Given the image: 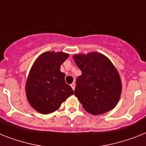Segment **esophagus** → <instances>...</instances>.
Instances as JSON below:
<instances>
[{
  "label": "esophagus",
  "instance_id": "obj_1",
  "mask_svg": "<svg viewBox=\"0 0 146 146\" xmlns=\"http://www.w3.org/2000/svg\"><path fill=\"white\" fill-rule=\"evenodd\" d=\"M70 86H71V88H73V90L75 89V87H76L75 82H73V83H72V84H71V85H70Z\"/></svg>",
  "mask_w": 146,
  "mask_h": 146
}]
</instances>
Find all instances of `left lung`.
I'll list each match as a JSON object with an SVG mask.
<instances>
[{"label":"left lung","instance_id":"8db88e82","mask_svg":"<svg viewBox=\"0 0 146 146\" xmlns=\"http://www.w3.org/2000/svg\"><path fill=\"white\" fill-rule=\"evenodd\" d=\"M73 58L82 71L76 79L74 94L85 111L96 115L112 110L121 93L120 76L112 63L98 52Z\"/></svg>","mask_w":146,"mask_h":146}]
</instances>
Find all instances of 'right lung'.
<instances>
[{
  "instance_id": "right-lung-1",
  "label": "right lung",
  "mask_w": 146,
  "mask_h": 146,
  "mask_svg": "<svg viewBox=\"0 0 146 146\" xmlns=\"http://www.w3.org/2000/svg\"><path fill=\"white\" fill-rule=\"evenodd\" d=\"M64 52H46L36 60L26 82L25 91L31 106L42 114L57 110L63 102L74 94L65 82L61 65L68 58Z\"/></svg>"
}]
</instances>
